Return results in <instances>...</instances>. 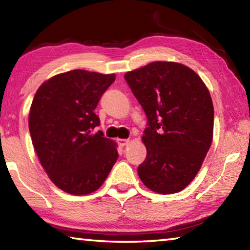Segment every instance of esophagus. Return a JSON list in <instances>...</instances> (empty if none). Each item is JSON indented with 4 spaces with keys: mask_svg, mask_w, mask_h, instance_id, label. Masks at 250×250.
<instances>
[{
    "mask_svg": "<svg viewBox=\"0 0 250 250\" xmlns=\"http://www.w3.org/2000/svg\"><path fill=\"white\" fill-rule=\"evenodd\" d=\"M117 142H118V145H119L120 146H125L128 145L129 140H128V139H118Z\"/></svg>",
    "mask_w": 250,
    "mask_h": 250,
    "instance_id": "34e87169",
    "label": "esophagus"
}]
</instances>
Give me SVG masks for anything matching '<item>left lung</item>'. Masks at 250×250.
I'll return each mask as SVG.
<instances>
[{"label": "left lung", "mask_w": 250, "mask_h": 250, "mask_svg": "<svg viewBox=\"0 0 250 250\" xmlns=\"http://www.w3.org/2000/svg\"><path fill=\"white\" fill-rule=\"evenodd\" d=\"M125 79L147 119L139 177L153 192H180L196 176L213 140L209 91L191 68L173 62H151Z\"/></svg>", "instance_id": "8db88e82"}]
</instances>
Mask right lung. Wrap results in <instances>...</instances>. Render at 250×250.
I'll return each mask as SVG.
<instances>
[{
  "mask_svg": "<svg viewBox=\"0 0 250 250\" xmlns=\"http://www.w3.org/2000/svg\"><path fill=\"white\" fill-rule=\"evenodd\" d=\"M116 76L75 69L54 76L36 91L28 128L40 162L53 183L74 195L98 189L118 159L94 110Z\"/></svg>",
  "mask_w": 250,
  "mask_h": 250,
  "instance_id": "1",
  "label": "right lung"
}]
</instances>
